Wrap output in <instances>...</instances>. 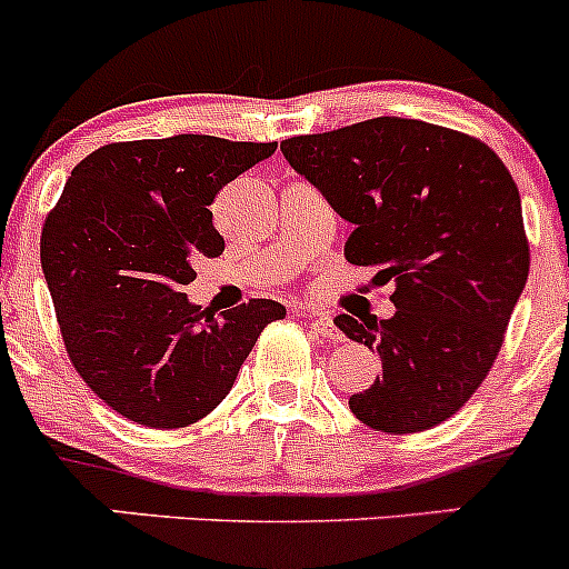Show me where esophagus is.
Wrapping results in <instances>:
<instances>
[{"label":"esophagus","instance_id":"1","mask_svg":"<svg viewBox=\"0 0 569 569\" xmlns=\"http://www.w3.org/2000/svg\"><path fill=\"white\" fill-rule=\"evenodd\" d=\"M301 312L312 320V328L323 339H333V342H337V339H342V333H339V328L333 326V320L328 318V315H315V312H309V309H301Z\"/></svg>","mask_w":569,"mask_h":569}]
</instances>
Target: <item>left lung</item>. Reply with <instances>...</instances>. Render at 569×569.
<instances>
[{"mask_svg":"<svg viewBox=\"0 0 569 569\" xmlns=\"http://www.w3.org/2000/svg\"><path fill=\"white\" fill-rule=\"evenodd\" d=\"M282 153L353 224L345 260L395 282L389 320H333L383 367L350 411L380 432L441 425L490 372L529 279L512 174L479 139L408 117L284 139Z\"/></svg>","mask_w":569,"mask_h":569,"instance_id":"obj_1","label":"left lung"}]
</instances>
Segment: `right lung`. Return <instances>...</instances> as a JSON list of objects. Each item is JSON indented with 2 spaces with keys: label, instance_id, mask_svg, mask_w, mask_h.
<instances>
[{
  "label": "right lung",
  "instance_id": "obj_1",
  "mask_svg": "<svg viewBox=\"0 0 569 569\" xmlns=\"http://www.w3.org/2000/svg\"><path fill=\"white\" fill-rule=\"evenodd\" d=\"M277 142L202 133L103 144L70 172L40 236V266L84 383L144 427L194 425L230 395L262 328L284 318L254 298L213 318L183 292L199 257H219L221 186Z\"/></svg>",
  "mask_w": 569,
  "mask_h": 569
}]
</instances>
